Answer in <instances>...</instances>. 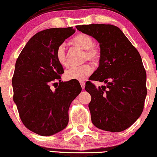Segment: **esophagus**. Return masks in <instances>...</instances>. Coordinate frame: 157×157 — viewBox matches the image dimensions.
<instances>
[{"instance_id": "1", "label": "esophagus", "mask_w": 157, "mask_h": 157, "mask_svg": "<svg viewBox=\"0 0 157 157\" xmlns=\"http://www.w3.org/2000/svg\"><path fill=\"white\" fill-rule=\"evenodd\" d=\"M80 85H81V87H82V89H84L85 88V83L84 82H80Z\"/></svg>"}]
</instances>
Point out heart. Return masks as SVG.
I'll list each match as a JSON object with an SVG mask.
<instances>
[{"label": "heart", "mask_w": 157, "mask_h": 157, "mask_svg": "<svg viewBox=\"0 0 157 157\" xmlns=\"http://www.w3.org/2000/svg\"><path fill=\"white\" fill-rule=\"evenodd\" d=\"M71 43L85 50V53L83 55V59L85 61L90 60L91 62H98L100 59V49L94 46L93 39L90 36L85 33H79L72 39ZM56 56L60 64L63 66L67 65L66 48L63 45H60L57 48ZM92 67L89 64L73 66L66 71L65 77L69 80L83 81L92 73Z\"/></svg>", "instance_id": "1"}]
</instances>
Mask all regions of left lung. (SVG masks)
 I'll return each instance as SVG.
<instances>
[{"mask_svg": "<svg viewBox=\"0 0 157 157\" xmlns=\"http://www.w3.org/2000/svg\"><path fill=\"white\" fill-rule=\"evenodd\" d=\"M76 28L96 39L101 49L99 66L89 78L106 85L97 88L88 81L85 87L91 96V121L104 131H124L141 115L147 96V74L140 55L117 26L89 24Z\"/></svg>", "mask_w": 157, "mask_h": 157, "instance_id": "obj_1", "label": "left lung"}]
</instances>
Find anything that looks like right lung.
Instances as JSON below:
<instances>
[{
    "label": "right lung",
    "instance_id": "add662e5",
    "mask_svg": "<svg viewBox=\"0 0 157 157\" xmlns=\"http://www.w3.org/2000/svg\"><path fill=\"white\" fill-rule=\"evenodd\" d=\"M74 33L72 27L40 31L16 61L13 101L24 126L41 136L55 134L67 126L69 106L82 91L78 81L61 82L64 69L56 56L57 48Z\"/></svg>",
    "mask_w": 157,
    "mask_h": 157
}]
</instances>
